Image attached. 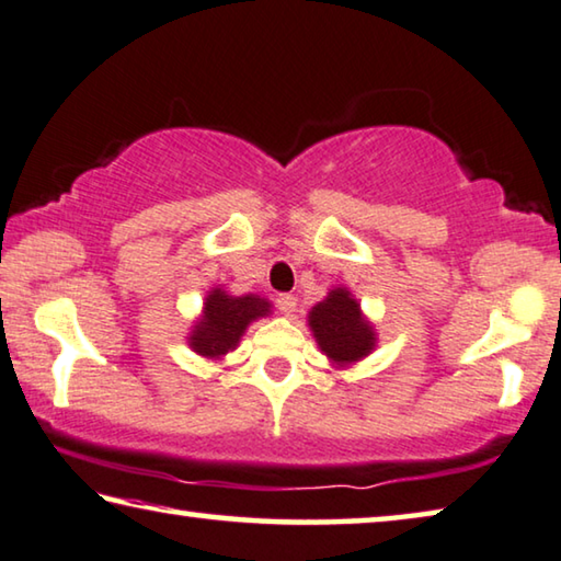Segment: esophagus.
<instances>
[{"instance_id": "1", "label": "esophagus", "mask_w": 561, "mask_h": 561, "mask_svg": "<svg viewBox=\"0 0 561 561\" xmlns=\"http://www.w3.org/2000/svg\"><path fill=\"white\" fill-rule=\"evenodd\" d=\"M277 309H279L282 314H295L297 297H295V295H279V297H277Z\"/></svg>"}]
</instances>
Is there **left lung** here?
Returning <instances> with one entry per match:
<instances>
[{
	"label": "left lung",
	"instance_id": "left-lung-1",
	"mask_svg": "<svg viewBox=\"0 0 561 561\" xmlns=\"http://www.w3.org/2000/svg\"><path fill=\"white\" fill-rule=\"evenodd\" d=\"M309 327L327 357L340 364L367 357L375 346V332L346 289L329 291V297L309 312Z\"/></svg>",
	"mask_w": 561,
	"mask_h": 561
}]
</instances>
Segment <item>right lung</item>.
<instances>
[{"mask_svg":"<svg viewBox=\"0 0 561 561\" xmlns=\"http://www.w3.org/2000/svg\"><path fill=\"white\" fill-rule=\"evenodd\" d=\"M266 312H270L266 299L254 295L229 297L221 289H215L204 301V317L190 336L192 350L199 352L202 357H221L234 350L247 324Z\"/></svg>","mask_w":561,"mask_h":561,"instance_id":"add662e5","label":"right lung"}]
</instances>
